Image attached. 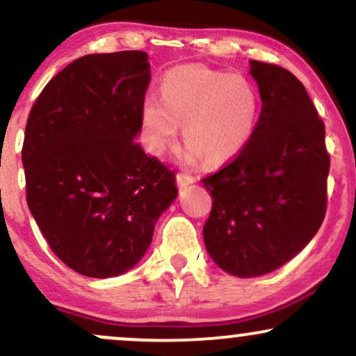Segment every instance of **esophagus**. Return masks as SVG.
Masks as SVG:
<instances>
[{
    "label": "esophagus",
    "instance_id": "obj_1",
    "mask_svg": "<svg viewBox=\"0 0 356 356\" xmlns=\"http://www.w3.org/2000/svg\"><path fill=\"white\" fill-rule=\"evenodd\" d=\"M194 182L195 181L191 177V175L177 174V186L181 187V189H184V187H187V186H191V184H194Z\"/></svg>",
    "mask_w": 356,
    "mask_h": 356
}]
</instances>
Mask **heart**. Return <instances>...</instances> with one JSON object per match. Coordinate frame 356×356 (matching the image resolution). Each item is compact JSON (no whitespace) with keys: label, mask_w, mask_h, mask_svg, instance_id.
I'll list each match as a JSON object with an SVG mask.
<instances>
[{"label":"heart","mask_w":356,"mask_h":356,"mask_svg":"<svg viewBox=\"0 0 356 356\" xmlns=\"http://www.w3.org/2000/svg\"><path fill=\"white\" fill-rule=\"evenodd\" d=\"M259 113V91L243 76L204 66L175 67L162 79L161 99H144V143L152 154H162L175 140L179 126H184L187 164L204 157L209 165H220L245 147Z\"/></svg>","instance_id":"obj_1"}]
</instances>
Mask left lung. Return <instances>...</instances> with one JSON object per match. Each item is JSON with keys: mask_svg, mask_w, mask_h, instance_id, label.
I'll use <instances>...</instances> for the list:
<instances>
[{"mask_svg": "<svg viewBox=\"0 0 356 356\" xmlns=\"http://www.w3.org/2000/svg\"><path fill=\"white\" fill-rule=\"evenodd\" d=\"M262 111L235 159L202 179L212 194L204 225L211 259L229 275L260 277L293 259L327 211L325 126L290 71L250 61Z\"/></svg>", "mask_w": 356, "mask_h": 356, "instance_id": "1", "label": "left lung"}]
</instances>
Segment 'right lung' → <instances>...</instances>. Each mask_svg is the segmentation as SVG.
Wrapping results in <instances>:
<instances>
[{
    "label": "right lung",
    "instance_id": "add662e5",
    "mask_svg": "<svg viewBox=\"0 0 356 356\" xmlns=\"http://www.w3.org/2000/svg\"><path fill=\"white\" fill-rule=\"evenodd\" d=\"M149 81L144 51L88 54L58 72L29 113L28 207L54 254L81 275L134 268L177 197L172 170L136 143Z\"/></svg>",
    "mask_w": 356,
    "mask_h": 356
}]
</instances>
